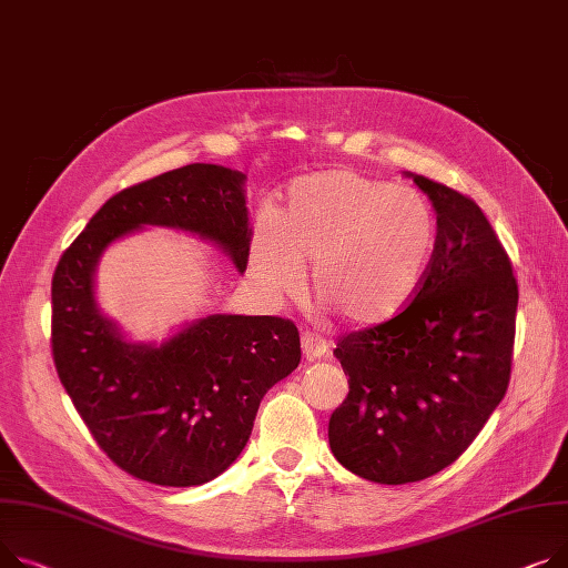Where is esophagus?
Wrapping results in <instances>:
<instances>
[{
  "label": "esophagus",
  "mask_w": 568,
  "mask_h": 568,
  "mask_svg": "<svg viewBox=\"0 0 568 568\" xmlns=\"http://www.w3.org/2000/svg\"><path fill=\"white\" fill-rule=\"evenodd\" d=\"M328 339H324L322 335L317 333H311L306 331L304 335H301V349H304L306 358L308 361H317V358H324L328 354Z\"/></svg>",
  "instance_id": "obj_1"
}]
</instances>
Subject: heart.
Returning a JSON list of instances; mask_svg holds the SVG:
<instances>
[{"mask_svg": "<svg viewBox=\"0 0 568 568\" xmlns=\"http://www.w3.org/2000/svg\"><path fill=\"white\" fill-rule=\"evenodd\" d=\"M432 205L413 189L345 169L294 180L274 225L248 251V276L285 301L311 267V294L352 326L399 317L420 294L436 251Z\"/></svg>", "mask_w": 568, "mask_h": 568, "instance_id": "b5f03b06", "label": "heart"}]
</instances>
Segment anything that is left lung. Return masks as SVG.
Masks as SVG:
<instances>
[{
    "label": "left lung",
    "instance_id": "1",
    "mask_svg": "<svg viewBox=\"0 0 568 568\" xmlns=\"http://www.w3.org/2000/svg\"><path fill=\"white\" fill-rule=\"evenodd\" d=\"M436 212L429 276L395 320L339 339L349 395L328 420L333 457L376 484L455 464L503 402L516 328L511 262L475 201L413 175Z\"/></svg>",
    "mask_w": 568,
    "mask_h": 568
}]
</instances>
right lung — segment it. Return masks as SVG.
Here are the masks:
<instances>
[{"label": "right lung", "mask_w": 568, "mask_h": 568, "mask_svg": "<svg viewBox=\"0 0 568 568\" xmlns=\"http://www.w3.org/2000/svg\"><path fill=\"white\" fill-rule=\"evenodd\" d=\"M246 175L189 164L111 196L61 255L52 278L59 379L106 457L136 479L201 486L251 436L267 390L301 361L298 331L270 315H207L162 345L134 343L95 301L102 253L145 225L196 235L246 272Z\"/></svg>", "instance_id": "add662e5"}]
</instances>
